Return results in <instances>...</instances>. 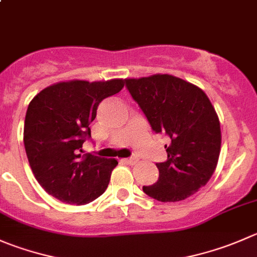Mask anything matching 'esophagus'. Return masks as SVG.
Segmentation results:
<instances>
[{
	"instance_id": "34e87169",
	"label": "esophagus",
	"mask_w": 257,
	"mask_h": 257,
	"mask_svg": "<svg viewBox=\"0 0 257 257\" xmlns=\"http://www.w3.org/2000/svg\"><path fill=\"white\" fill-rule=\"evenodd\" d=\"M138 161H139V159L137 158L136 156H133V157H131V158H126V159H125L126 163L132 164V166H133V164H136V163H138Z\"/></svg>"
}]
</instances>
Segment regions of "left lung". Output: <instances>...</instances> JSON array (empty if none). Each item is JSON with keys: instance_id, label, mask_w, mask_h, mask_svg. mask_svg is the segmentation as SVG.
<instances>
[{"instance_id": "obj_1", "label": "left lung", "mask_w": 257, "mask_h": 257, "mask_svg": "<svg viewBox=\"0 0 257 257\" xmlns=\"http://www.w3.org/2000/svg\"><path fill=\"white\" fill-rule=\"evenodd\" d=\"M132 98L152 129L169 138L167 161L156 163L158 181L143 192L161 202H178L205 186L221 151L220 120L205 91L168 74L125 79Z\"/></svg>"}]
</instances>
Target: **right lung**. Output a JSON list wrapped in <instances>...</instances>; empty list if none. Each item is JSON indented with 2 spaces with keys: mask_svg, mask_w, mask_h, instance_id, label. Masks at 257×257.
<instances>
[{
  "mask_svg": "<svg viewBox=\"0 0 257 257\" xmlns=\"http://www.w3.org/2000/svg\"><path fill=\"white\" fill-rule=\"evenodd\" d=\"M123 79L61 81L40 91L29 104L24 144L42 188L61 202L86 205L105 192L115 159L83 154L99 104L123 89Z\"/></svg>",
  "mask_w": 257,
  "mask_h": 257,
  "instance_id": "right-lung-1",
  "label": "right lung"
}]
</instances>
